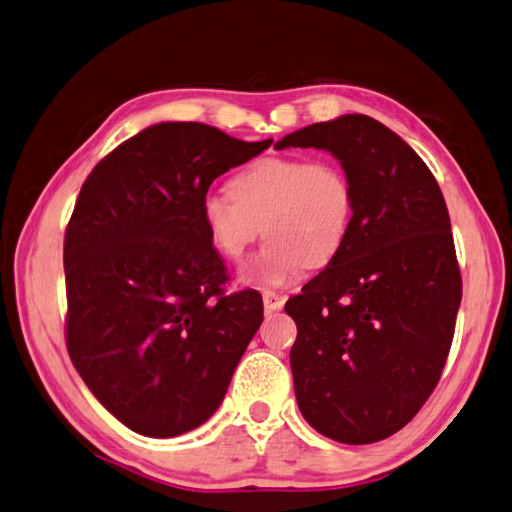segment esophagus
<instances>
[{
	"label": "esophagus",
	"mask_w": 512,
	"mask_h": 512,
	"mask_svg": "<svg viewBox=\"0 0 512 512\" xmlns=\"http://www.w3.org/2000/svg\"><path fill=\"white\" fill-rule=\"evenodd\" d=\"M263 305L267 312H278L285 305V296L274 292V289H263Z\"/></svg>",
	"instance_id": "esophagus-1"
}]
</instances>
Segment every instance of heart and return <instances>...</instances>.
<instances>
[{
	"mask_svg": "<svg viewBox=\"0 0 512 512\" xmlns=\"http://www.w3.org/2000/svg\"><path fill=\"white\" fill-rule=\"evenodd\" d=\"M227 194H207L200 218L209 243L225 258L243 260L258 236L267 243L243 278L285 285L323 267L341 252L354 220V187L332 160L263 158L234 176Z\"/></svg>",
	"mask_w": 512,
	"mask_h": 512,
	"instance_id": "1",
	"label": "heart"
}]
</instances>
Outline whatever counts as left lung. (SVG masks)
<instances>
[{
  "label": "left lung",
  "instance_id": "left-lung-1",
  "mask_svg": "<svg viewBox=\"0 0 512 512\" xmlns=\"http://www.w3.org/2000/svg\"><path fill=\"white\" fill-rule=\"evenodd\" d=\"M274 147L330 151L354 187L341 252L285 303L298 327V410L334 441H381L435 390L455 334L461 274L446 200L417 151L370 115L316 122Z\"/></svg>",
  "mask_w": 512,
  "mask_h": 512
}]
</instances>
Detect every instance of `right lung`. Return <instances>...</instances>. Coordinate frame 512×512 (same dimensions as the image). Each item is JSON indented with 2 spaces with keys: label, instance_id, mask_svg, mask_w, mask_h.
<instances>
[{
  "label": "right lung",
  "instance_id": "obj_1",
  "mask_svg": "<svg viewBox=\"0 0 512 512\" xmlns=\"http://www.w3.org/2000/svg\"><path fill=\"white\" fill-rule=\"evenodd\" d=\"M269 144L160 122L84 180L64 238L66 347L93 397L138 435L202 426L263 323L254 289L223 294L200 207L211 182Z\"/></svg>",
  "mask_w": 512,
  "mask_h": 512
}]
</instances>
